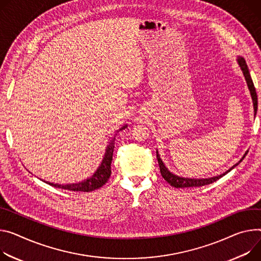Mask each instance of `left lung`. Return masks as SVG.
<instances>
[{
  "label": "left lung",
  "instance_id": "left-lung-1",
  "mask_svg": "<svg viewBox=\"0 0 261 261\" xmlns=\"http://www.w3.org/2000/svg\"><path fill=\"white\" fill-rule=\"evenodd\" d=\"M238 62H239V65L241 66L243 73H244V76H245V79L247 81V85L249 87V90H250V93H251V97H252V101H253V105H254V111H255V114L257 112V106H258V101H257V93H256V89H255V86H254V83L252 81V78H251V75H250V72H249V68H248V65L246 63V60L239 56L238 57ZM156 155H157V160H158V164H159V169H160V173H161V176L163 177V179L167 181L168 183H170L172 186L176 187V188H183V187H196V186H203V185H207V184H210L212 182H215L217 180H219L220 178H222L223 176H225L226 174H228L232 169H234L236 165H239L244 157L236 163L234 164L232 168H230L227 172H225L224 174L220 175V176H216V177H211V178H207V179H191V178H183V177H179L177 175H174L173 173H171L167 167H165L164 163L162 162L159 154H158V151H156Z\"/></svg>",
  "mask_w": 261,
  "mask_h": 261
}]
</instances>
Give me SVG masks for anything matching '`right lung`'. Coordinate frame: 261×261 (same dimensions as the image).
<instances>
[{"label": "right lung", "instance_id": "obj_1", "mask_svg": "<svg viewBox=\"0 0 261 261\" xmlns=\"http://www.w3.org/2000/svg\"><path fill=\"white\" fill-rule=\"evenodd\" d=\"M127 127V125L123 126L120 130L125 129ZM114 139L110 140L109 145L106 148L105 151V155L103 157V160L100 164V167L98 168V170L94 172V174L79 183H73V184H55V183H51V182H46L43 181L45 183H48L54 187H58V188H62V189H66V191H72V192H92L94 189H98L100 187H102L109 179L110 175H111V161H112V155H113V150H114Z\"/></svg>", "mask_w": 261, "mask_h": 261}]
</instances>
